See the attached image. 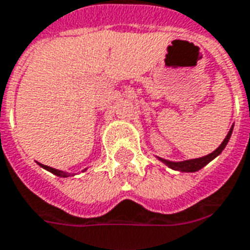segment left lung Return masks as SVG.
Listing matches in <instances>:
<instances>
[{
  "mask_svg": "<svg viewBox=\"0 0 250 250\" xmlns=\"http://www.w3.org/2000/svg\"><path fill=\"white\" fill-rule=\"evenodd\" d=\"M231 132H233V125H231V128H230V131L228 132L226 138L223 139V142L219 145V147H218L216 150H214V151H212V153H210V154L204 155V157H200V158H195V160H187V161H180V162L167 161V160H164V158H161V157H158V160L164 162L167 167L174 169V170H180V172H198V170H200L202 167H206L208 162L212 161L216 155H219L221 153H222V150L226 147L229 139H230V137H231Z\"/></svg>",
  "mask_w": 250,
  "mask_h": 250,
  "instance_id": "1",
  "label": "left lung"
}]
</instances>
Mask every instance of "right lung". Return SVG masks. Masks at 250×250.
Segmentation results:
<instances>
[{
	"label": "right lung",
	"mask_w": 250,
	"mask_h": 250,
	"mask_svg": "<svg viewBox=\"0 0 250 250\" xmlns=\"http://www.w3.org/2000/svg\"><path fill=\"white\" fill-rule=\"evenodd\" d=\"M39 165L42 167H44V169H46V170H48V172L54 173L55 176H58V177H69V176H70V173H67V172H63V170H58V169H54V167H47V165H43V164H39Z\"/></svg>",
	"instance_id": "right-lung-1"
}]
</instances>
